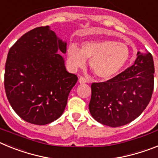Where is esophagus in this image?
<instances>
[{"mask_svg":"<svg viewBox=\"0 0 158 158\" xmlns=\"http://www.w3.org/2000/svg\"><path fill=\"white\" fill-rule=\"evenodd\" d=\"M78 81H79V83L80 84H85V83H88V82H89V81H88L87 79H85V78H84V77H81L79 78Z\"/></svg>","mask_w":158,"mask_h":158,"instance_id":"1","label":"esophagus"}]
</instances>
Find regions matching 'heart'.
I'll use <instances>...</instances> for the list:
<instances>
[{
    "instance_id": "heart-1",
    "label": "heart",
    "mask_w": 158,
    "mask_h": 158,
    "mask_svg": "<svg viewBox=\"0 0 158 158\" xmlns=\"http://www.w3.org/2000/svg\"><path fill=\"white\" fill-rule=\"evenodd\" d=\"M131 57L127 44L111 40H96L85 41L81 48L71 44L67 51L68 62L71 68L77 69L83 67L86 59L97 77L107 80L115 77L123 69Z\"/></svg>"
}]
</instances>
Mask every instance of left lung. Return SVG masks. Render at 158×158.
Listing matches in <instances>:
<instances>
[{"label":"left lung","instance_id":"8db88e82","mask_svg":"<svg viewBox=\"0 0 158 158\" xmlns=\"http://www.w3.org/2000/svg\"><path fill=\"white\" fill-rule=\"evenodd\" d=\"M154 64L150 52L137 53L133 65L105 82L92 84L89 111L97 122L118 127L146 109L153 91Z\"/></svg>","mask_w":158,"mask_h":158}]
</instances>
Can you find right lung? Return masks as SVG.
Here are the masks:
<instances>
[{
  "mask_svg": "<svg viewBox=\"0 0 158 158\" xmlns=\"http://www.w3.org/2000/svg\"><path fill=\"white\" fill-rule=\"evenodd\" d=\"M65 41L49 26L19 38L8 51L5 89L15 112L26 122L45 125L62 115L77 77L67 72Z\"/></svg>",
  "mask_w": 158,
  "mask_h": 158,
  "instance_id": "add662e5",
  "label": "right lung"
}]
</instances>
